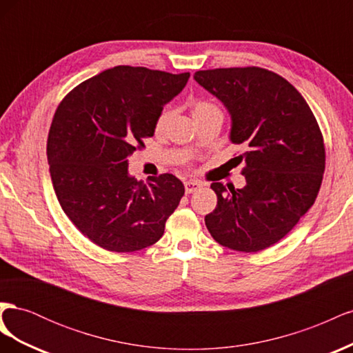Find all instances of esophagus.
<instances>
[{
    "label": "esophagus",
    "mask_w": 353,
    "mask_h": 353,
    "mask_svg": "<svg viewBox=\"0 0 353 353\" xmlns=\"http://www.w3.org/2000/svg\"><path fill=\"white\" fill-rule=\"evenodd\" d=\"M201 185H203V184L200 183V181H193V179L185 181V183H184L185 193H187V194L194 193V191H197V190H200V188H201Z\"/></svg>",
    "instance_id": "1"
}]
</instances>
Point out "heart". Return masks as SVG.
<instances>
[{"label": "heart", "mask_w": 353, "mask_h": 353, "mask_svg": "<svg viewBox=\"0 0 353 353\" xmlns=\"http://www.w3.org/2000/svg\"><path fill=\"white\" fill-rule=\"evenodd\" d=\"M216 110H219L216 105L209 103V101L197 100V101L191 103V113H193L196 121H199L200 117L206 116V114H209L212 112H216ZM169 119H170V110L169 109H165V110L160 112V114L157 116V119H156V125H154L156 132H162L165 130V126L168 125Z\"/></svg>", "instance_id": "1"}]
</instances>
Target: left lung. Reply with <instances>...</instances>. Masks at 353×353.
I'll return each instance as SVG.
<instances>
[{
  "label": "left lung",
  "instance_id": "8db88e82",
  "mask_svg": "<svg viewBox=\"0 0 353 353\" xmlns=\"http://www.w3.org/2000/svg\"><path fill=\"white\" fill-rule=\"evenodd\" d=\"M194 79L231 114L230 140L243 188L212 183L216 208L205 216L213 240L237 252H259L279 243L311 209L325 169L324 138L302 94L262 68L199 70Z\"/></svg>",
  "mask_w": 353,
  "mask_h": 353
}]
</instances>
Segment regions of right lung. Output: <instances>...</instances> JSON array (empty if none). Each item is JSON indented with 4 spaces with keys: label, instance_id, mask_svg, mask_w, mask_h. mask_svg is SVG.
Wrapping results in <instances>:
<instances>
[{
    "label": "right lung",
    "instance_id": "add662e5",
    "mask_svg": "<svg viewBox=\"0 0 353 353\" xmlns=\"http://www.w3.org/2000/svg\"><path fill=\"white\" fill-rule=\"evenodd\" d=\"M190 73L116 66L81 82L52 117L47 157L60 206L99 248L130 253L160 240L184 196L172 174L147 183L128 174V157L153 137L163 105Z\"/></svg>",
    "mask_w": 353,
    "mask_h": 353
}]
</instances>
